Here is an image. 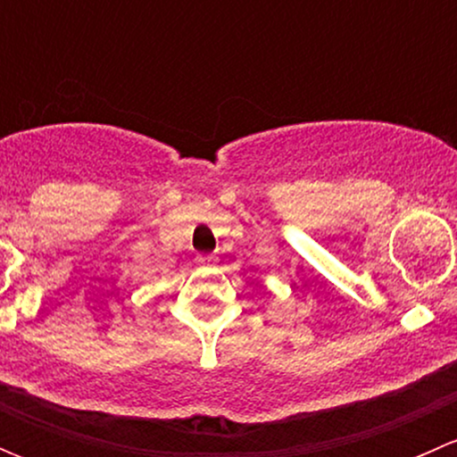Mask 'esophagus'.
I'll list each match as a JSON object with an SVG mask.
<instances>
[{"label": "esophagus", "instance_id": "esophagus-1", "mask_svg": "<svg viewBox=\"0 0 457 457\" xmlns=\"http://www.w3.org/2000/svg\"><path fill=\"white\" fill-rule=\"evenodd\" d=\"M214 261H216V258L212 254H203V256L196 258V262H199V265H212Z\"/></svg>", "mask_w": 457, "mask_h": 457}]
</instances>
